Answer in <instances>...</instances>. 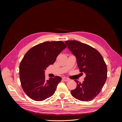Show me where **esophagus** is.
Returning <instances> with one entry per match:
<instances>
[{
    "label": "esophagus",
    "instance_id": "34e87169",
    "mask_svg": "<svg viewBox=\"0 0 122 122\" xmlns=\"http://www.w3.org/2000/svg\"><path fill=\"white\" fill-rule=\"evenodd\" d=\"M62 79H63V80L65 81H69L70 80V79H69L68 78H66V77H64V78H62Z\"/></svg>",
    "mask_w": 122,
    "mask_h": 122
}]
</instances>
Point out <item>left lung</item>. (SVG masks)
<instances>
[{"label":"left lung","mask_w":122,"mask_h":122,"mask_svg":"<svg viewBox=\"0 0 122 122\" xmlns=\"http://www.w3.org/2000/svg\"><path fill=\"white\" fill-rule=\"evenodd\" d=\"M65 43L76 57L80 72L86 74L82 83L75 80L77 87L71 92L72 96L82 101L92 100L100 93L106 80L105 62L101 54L90 45L74 40Z\"/></svg>","instance_id":"left-lung-1"}]
</instances>
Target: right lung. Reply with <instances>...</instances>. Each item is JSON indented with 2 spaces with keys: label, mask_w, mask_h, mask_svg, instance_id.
Masks as SVG:
<instances>
[{
  "label": "right lung",
  "mask_w": 122,
  "mask_h": 122,
  "mask_svg": "<svg viewBox=\"0 0 122 122\" xmlns=\"http://www.w3.org/2000/svg\"><path fill=\"white\" fill-rule=\"evenodd\" d=\"M67 47L61 41L38 44L26 53L19 66L21 84L25 93L36 101L45 100L54 94L61 78L55 76L46 80L45 70L56 61Z\"/></svg>",
  "instance_id": "add662e5"
}]
</instances>
